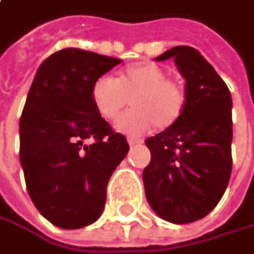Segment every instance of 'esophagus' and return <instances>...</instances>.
<instances>
[{"instance_id": "1", "label": "esophagus", "mask_w": 254, "mask_h": 254, "mask_svg": "<svg viewBox=\"0 0 254 254\" xmlns=\"http://www.w3.org/2000/svg\"><path fill=\"white\" fill-rule=\"evenodd\" d=\"M128 143H129V146H135V144H141V143H143V140H140V138H134V137H129V138H128Z\"/></svg>"}]
</instances>
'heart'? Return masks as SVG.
I'll use <instances>...</instances> for the list:
<instances>
[{"mask_svg":"<svg viewBox=\"0 0 254 254\" xmlns=\"http://www.w3.org/2000/svg\"><path fill=\"white\" fill-rule=\"evenodd\" d=\"M186 98L185 86L167 77L155 62L129 65L116 80L102 75L92 86V102L107 120L117 119L131 99L134 108L117 122V129L131 135L143 134L153 125L158 129L170 128L183 114Z\"/></svg>","mask_w":254,"mask_h":254,"instance_id":"b5f03b06","label":"heart"}]
</instances>
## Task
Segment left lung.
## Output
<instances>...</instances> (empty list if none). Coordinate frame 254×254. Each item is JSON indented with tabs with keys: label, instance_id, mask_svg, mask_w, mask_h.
Wrapping results in <instances>:
<instances>
[{
	"label": "left lung",
	"instance_id": "8db88e82",
	"mask_svg": "<svg viewBox=\"0 0 254 254\" xmlns=\"http://www.w3.org/2000/svg\"><path fill=\"white\" fill-rule=\"evenodd\" d=\"M170 58L186 80V105L174 125L146 140L152 159L143 182L155 213L183 225L205 217L228 188L232 99L226 83L198 50L176 46L156 59Z\"/></svg>",
	"mask_w": 254,
	"mask_h": 254
}]
</instances>
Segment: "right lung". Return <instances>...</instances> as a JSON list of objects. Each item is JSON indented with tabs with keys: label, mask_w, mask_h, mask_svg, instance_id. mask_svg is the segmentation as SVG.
Wrapping results in <instances>:
<instances>
[{
	"label": "right lung",
	"mask_w": 254,
	"mask_h": 254,
	"mask_svg": "<svg viewBox=\"0 0 254 254\" xmlns=\"http://www.w3.org/2000/svg\"><path fill=\"white\" fill-rule=\"evenodd\" d=\"M122 61L66 47L50 55L31 84L20 122V164L37 210L62 229L101 216L107 183L128 155L92 102V86Z\"/></svg>",
	"instance_id": "obj_1"
}]
</instances>
